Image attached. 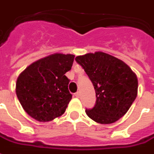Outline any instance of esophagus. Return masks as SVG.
Instances as JSON below:
<instances>
[{
    "label": "esophagus",
    "instance_id": "obj_1",
    "mask_svg": "<svg viewBox=\"0 0 154 154\" xmlns=\"http://www.w3.org/2000/svg\"><path fill=\"white\" fill-rule=\"evenodd\" d=\"M75 96L76 97V98H79V97H80V94H79V92L75 93Z\"/></svg>",
    "mask_w": 154,
    "mask_h": 154
}]
</instances>
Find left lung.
<instances>
[{"mask_svg": "<svg viewBox=\"0 0 154 154\" xmlns=\"http://www.w3.org/2000/svg\"><path fill=\"white\" fill-rule=\"evenodd\" d=\"M81 65L93 83L96 103L86 114L96 123L113 124L128 112L138 94V78L128 65L102 51L79 55Z\"/></svg>", "mask_w": 154, "mask_h": 154, "instance_id": "8db88e82", "label": "left lung"}]
</instances>
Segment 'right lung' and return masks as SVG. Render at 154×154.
Instances as JSON below:
<instances>
[{
	"mask_svg": "<svg viewBox=\"0 0 154 154\" xmlns=\"http://www.w3.org/2000/svg\"><path fill=\"white\" fill-rule=\"evenodd\" d=\"M75 55L54 53L30 64L17 78L16 93L24 110L39 122L60 117L72 94L65 73L71 69Z\"/></svg>",
	"mask_w": 154,
	"mask_h": 154,
	"instance_id": "right-lung-1",
	"label": "right lung"
}]
</instances>
